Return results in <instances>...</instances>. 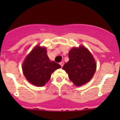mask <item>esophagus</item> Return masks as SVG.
Wrapping results in <instances>:
<instances>
[{"instance_id": "obj_1", "label": "esophagus", "mask_w": 120, "mask_h": 120, "mask_svg": "<svg viewBox=\"0 0 120 120\" xmlns=\"http://www.w3.org/2000/svg\"><path fill=\"white\" fill-rule=\"evenodd\" d=\"M59 64H60V65H61V66L62 67H63V65H64V62H62H62H61L60 63H59Z\"/></svg>"}]
</instances>
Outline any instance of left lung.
Wrapping results in <instances>:
<instances>
[{"instance_id": "left-lung-1", "label": "left lung", "mask_w": 120, "mask_h": 120, "mask_svg": "<svg viewBox=\"0 0 120 120\" xmlns=\"http://www.w3.org/2000/svg\"><path fill=\"white\" fill-rule=\"evenodd\" d=\"M69 61L62 67L70 80L77 86L90 81L96 70V63L90 51L83 46L73 47L68 53Z\"/></svg>"}]
</instances>
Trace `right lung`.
<instances>
[{"label": "right lung", "mask_w": 120, "mask_h": 120, "mask_svg": "<svg viewBox=\"0 0 120 120\" xmlns=\"http://www.w3.org/2000/svg\"><path fill=\"white\" fill-rule=\"evenodd\" d=\"M59 64L50 61L45 47L36 45L24 59L22 65L23 74L28 82L37 86L48 82L52 73L61 68Z\"/></svg>", "instance_id": "obj_1"}]
</instances>
